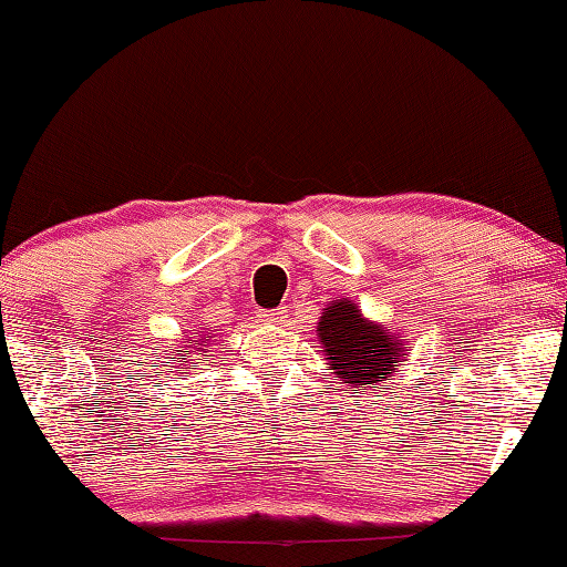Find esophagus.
<instances>
[{"label":"esophagus","instance_id":"esophagus-1","mask_svg":"<svg viewBox=\"0 0 567 567\" xmlns=\"http://www.w3.org/2000/svg\"><path fill=\"white\" fill-rule=\"evenodd\" d=\"M257 318H260L265 324H285L287 310H285V307H272V310H260Z\"/></svg>","mask_w":567,"mask_h":567}]
</instances>
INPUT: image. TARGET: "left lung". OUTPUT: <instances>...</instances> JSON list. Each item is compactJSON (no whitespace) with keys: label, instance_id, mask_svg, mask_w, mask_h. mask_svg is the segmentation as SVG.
Returning a JSON list of instances; mask_svg holds the SVG:
<instances>
[{"label":"left lung","instance_id":"obj_1","mask_svg":"<svg viewBox=\"0 0 567 567\" xmlns=\"http://www.w3.org/2000/svg\"><path fill=\"white\" fill-rule=\"evenodd\" d=\"M324 360L350 382V388L378 385L398 372L402 340L380 324L364 320L358 305L350 300L332 302L318 322Z\"/></svg>","mask_w":567,"mask_h":567}]
</instances>
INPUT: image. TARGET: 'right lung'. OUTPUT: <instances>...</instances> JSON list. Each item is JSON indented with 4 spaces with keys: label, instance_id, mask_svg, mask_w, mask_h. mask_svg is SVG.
<instances>
[{
    "label": "right lung",
    "instance_id": "obj_1",
    "mask_svg": "<svg viewBox=\"0 0 567 567\" xmlns=\"http://www.w3.org/2000/svg\"><path fill=\"white\" fill-rule=\"evenodd\" d=\"M195 342H197V340H195ZM179 352H182V350H179Z\"/></svg>",
    "mask_w": 567,
    "mask_h": 567
}]
</instances>
